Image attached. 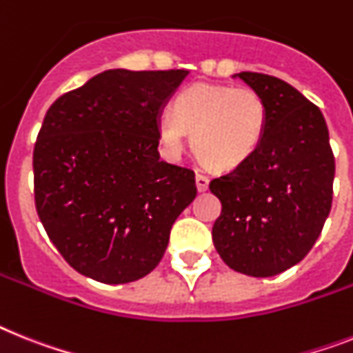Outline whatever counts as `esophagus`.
Returning <instances> with one entry per match:
<instances>
[{"label":"esophagus","mask_w":353,"mask_h":353,"mask_svg":"<svg viewBox=\"0 0 353 353\" xmlns=\"http://www.w3.org/2000/svg\"><path fill=\"white\" fill-rule=\"evenodd\" d=\"M195 185H197V190L199 192L208 190L210 177L206 176V174H203V172H197V174H195Z\"/></svg>","instance_id":"1"}]
</instances>
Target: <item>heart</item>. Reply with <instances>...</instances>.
Here are the masks:
<instances>
[{"label": "heart", "mask_w": 353, "mask_h": 353, "mask_svg": "<svg viewBox=\"0 0 353 353\" xmlns=\"http://www.w3.org/2000/svg\"><path fill=\"white\" fill-rule=\"evenodd\" d=\"M268 103L253 88L194 84L177 94L174 112L159 118V136L170 150L185 143L213 168H235L259 150L268 129Z\"/></svg>", "instance_id": "b5f03b06"}]
</instances>
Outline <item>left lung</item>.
Segmentation results:
<instances>
[{"mask_svg": "<svg viewBox=\"0 0 353 353\" xmlns=\"http://www.w3.org/2000/svg\"><path fill=\"white\" fill-rule=\"evenodd\" d=\"M235 77L268 103L259 150L210 190L222 203L212 239L221 259L254 278L280 274L307 256L332 208L336 161L318 105L276 77Z\"/></svg>", "mask_w": 353, "mask_h": 353, "instance_id": "left-lung-1", "label": "left lung"}]
</instances>
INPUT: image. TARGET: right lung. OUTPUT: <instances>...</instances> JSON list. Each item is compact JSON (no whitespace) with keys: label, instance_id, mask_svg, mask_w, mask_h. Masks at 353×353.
<instances>
[{"label":"right lung","instance_id":"add662e5","mask_svg":"<svg viewBox=\"0 0 353 353\" xmlns=\"http://www.w3.org/2000/svg\"><path fill=\"white\" fill-rule=\"evenodd\" d=\"M186 70H108L50 105L34 147L35 208L62 259L102 283L149 274L195 199L159 159V114Z\"/></svg>","mask_w":353,"mask_h":353}]
</instances>
